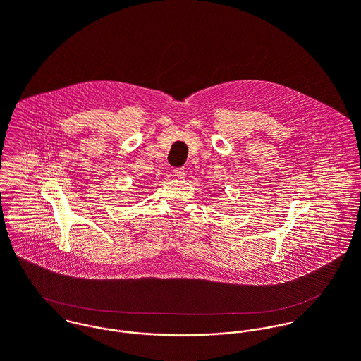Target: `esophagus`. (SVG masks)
Instances as JSON below:
<instances>
[{"label": "esophagus", "instance_id": "obj_1", "mask_svg": "<svg viewBox=\"0 0 361 361\" xmlns=\"http://www.w3.org/2000/svg\"><path fill=\"white\" fill-rule=\"evenodd\" d=\"M173 173H175V176L178 178V179H183L185 176H186V171H185V168H175L173 169Z\"/></svg>", "mask_w": 361, "mask_h": 361}]
</instances>
